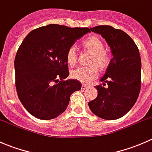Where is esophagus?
<instances>
[{"label":"esophagus","mask_w":152,"mask_h":152,"mask_svg":"<svg viewBox=\"0 0 152 152\" xmlns=\"http://www.w3.org/2000/svg\"><path fill=\"white\" fill-rule=\"evenodd\" d=\"M89 87V85H87V84H85V83H83L82 85V88L83 89H87V88H88Z\"/></svg>","instance_id":"obj_1"}]
</instances>
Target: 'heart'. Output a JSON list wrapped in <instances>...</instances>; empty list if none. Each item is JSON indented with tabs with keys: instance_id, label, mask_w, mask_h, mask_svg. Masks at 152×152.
I'll list each match as a JSON object with an SVG mask.
<instances>
[{
	"instance_id": "b5f03b06",
	"label": "heart",
	"mask_w": 152,
	"mask_h": 152,
	"mask_svg": "<svg viewBox=\"0 0 152 152\" xmlns=\"http://www.w3.org/2000/svg\"><path fill=\"white\" fill-rule=\"evenodd\" d=\"M82 46L92 53L90 64H95L100 70H104L110 63L111 56L107 51L104 50V44L99 37L90 36L82 41ZM66 60L70 67H73L77 60V51L76 47L71 46L66 53ZM98 76L97 67L94 65L82 67L71 72V77L83 83H88L94 80Z\"/></svg>"
}]
</instances>
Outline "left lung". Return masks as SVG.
Listing matches in <instances>:
<instances>
[{"instance_id": "left-lung-1", "label": "left lung", "mask_w": 152, "mask_h": 152, "mask_svg": "<svg viewBox=\"0 0 152 152\" xmlns=\"http://www.w3.org/2000/svg\"><path fill=\"white\" fill-rule=\"evenodd\" d=\"M102 35L111 50L113 58L100 79L107 87L96 86L98 96L88 103L93 114L105 120L125 115L135 104L140 90L141 59L137 45L126 32L110 26L90 28Z\"/></svg>"}]
</instances>
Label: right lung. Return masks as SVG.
Returning a JSON list of instances; mask_svg holds the SVG:
<instances>
[{
  "label": "right lung",
  "instance_id": "right-lung-1",
  "mask_svg": "<svg viewBox=\"0 0 152 152\" xmlns=\"http://www.w3.org/2000/svg\"><path fill=\"white\" fill-rule=\"evenodd\" d=\"M90 32L88 28L49 24L31 31L18 48L15 59V85L26 110L42 120H50L66 110L72 93L82 88L69 76L67 50Z\"/></svg>",
  "mask_w": 152,
  "mask_h": 152
}]
</instances>
